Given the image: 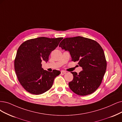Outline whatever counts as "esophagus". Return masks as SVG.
Wrapping results in <instances>:
<instances>
[{
  "instance_id": "esophagus-1",
  "label": "esophagus",
  "mask_w": 122,
  "mask_h": 122,
  "mask_svg": "<svg viewBox=\"0 0 122 122\" xmlns=\"http://www.w3.org/2000/svg\"><path fill=\"white\" fill-rule=\"evenodd\" d=\"M66 71H65L62 70V71H61V74L62 75H64V74H66Z\"/></svg>"
}]
</instances>
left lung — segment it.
I'll return each instance as SVG.
<instances>
[{
	"label": "left lung",
	"mask_w": 122,
	"mask_h": 122,
	"mask_svg": "<svg viewBox=\"0 0 122 122\" xmlns=\"http://www.w3.org/2000/svg\"><path fill=\"white\" fill-rule=\"evenodd\" d=\"M59 47L68 51L72 61H78L82 70L71 72L73 80L69 83L71 90L79 96L94 92L100 86L107 69V61L101 45L96 41L80 36L66 38Z\"/></svg>",
	"instance_id": "left-lung-1"
}]
</instances>
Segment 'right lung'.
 <instances>
[{
	"label": "right lung",
	"instance_id": "obj_1",
	"mask_svg": "<svg viewBox=\"0 0 122 122\" xmlns=\"http://www.w3.org/2000/svg\"><path fill=\"white\" fill-rule=\"evenodd\" d=\"M63 38L39 37L26 41L18 49L15 60V69L20 83L26 91L41 94L51 88L54 80L61 73L59 70H44L41 64L47 62L51 52Z\"/></svg>",
	"mask_w": 122,
	"mask_h": 122
}]
</instances>
